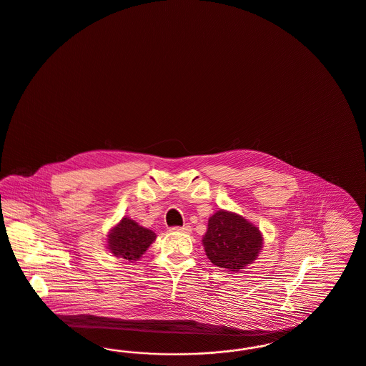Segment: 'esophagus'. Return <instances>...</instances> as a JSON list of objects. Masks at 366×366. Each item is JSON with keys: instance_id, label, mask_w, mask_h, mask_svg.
<instances>
[{"instance_id": "obj_1", "label": "esophagus", "mask_w": 366, "mask_h": 366, "mask_svg": "<svg viewBox=\"0 0 366 366\" xmlns=\"http://www.w3.org/2000/svg\"><path fill=\"white\" fill-rule=\"evenodd\" d=\"M170 232H173V233H189L190 227L189 226H173V227H170L169 229Z\"/></svg>"}]
</instances>
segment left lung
Segmentation results:
<instances>
[{
	"label": "left lung",
	"mask_w": 366,
	"mask_h": 366,
	"mask_svg": "<svg viewBox=\"0 0 366 366\" xmlns=\"http://www.w3.org/2000/svg\"><path fill=\"white\" fill-rule=\"evenodd\" d=\"M263 237L239 215L220 209L208 220L203 237L205 254L220 268L237 271L250 264L262 250Z\"/></svg>",
	"instance_id": "left-lung-1"
}]
</instances>
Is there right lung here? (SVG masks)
<instances>
[{
  "label": "right lung",
  "instance_id": "obj_1",
  "mask_svg": "<svg viewBox=\"0 0 366 366\" xmlns=\"http://www.w3.org/2000/svg\"><path fill=\"white\" fill-rule=\"evenodd\" d=\"M155 233L139 226L134 220L122 218L109 235V249L117 257L137 260L155 241Z\"/></svg>",
  "mask_w": 366,
  "mask_h": 366
}]
</instances>
